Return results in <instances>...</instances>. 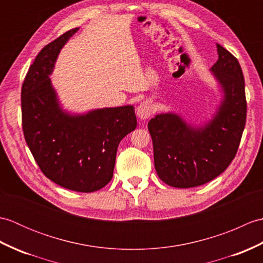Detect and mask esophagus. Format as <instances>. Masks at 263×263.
Instances as JSON below:
<instances>
[{
  "label": "esophagus",
  "mask_w": 263,
  "mask_h": 263,
  "mask_svg": "<svg viewBox=\"0 0 263 263\" xmlns=\"http://www.w3.org/2000/svg\"><path fill=\"white\" fill-rule=\"evenodd\" d=\"M152 114H153V106L150 104V102H148V100H146V102H143L138 106L137 115L139 119L146 120L148 117L152 116Z\"/></svg>",
  "instance_id": "34e87169"
}]
</instances>
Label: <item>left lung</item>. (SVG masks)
Listing matches in <instances>:
<instances>
[{"label": "left lung", "instance_id": "1", "mask_svg": "<svg viewBox=\"0 0 263 263\" xmlns=\"http://www.w3.org/2000/svg\"><path fill=\"white\" fill-rule=\"evenodd\" d=\"M218 61L211 71L225 91L215 119L201 128L186 125L175 114H160L148 123L155 168L174 187H194L224 172L236 156L247 122L243 72L237 59L217 44Z\"/></svg>", "mask_w": 263, "mask_h": 263}]
</instances>
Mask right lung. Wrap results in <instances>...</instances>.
<instances>
[{
    "instance_id": "1",
    "label": "right lung",
    "mask_w": 263,
    "mask_h": 263,
    "mask_svg": "<svg viewBox=\"0 0 263 263\" xmlns=\"http://www.w3.org/2000/svg\"><path fill=\"white\" fill-rule=\"evenodd\" d=\"M64 32L38 53L21 88L22 130L39 168L58 185L93 192L113 177L119 143L137 126L133 106L70 116L59 107L48 76L60 49L78 31Z\"/></svg>"
}]
</instances>
